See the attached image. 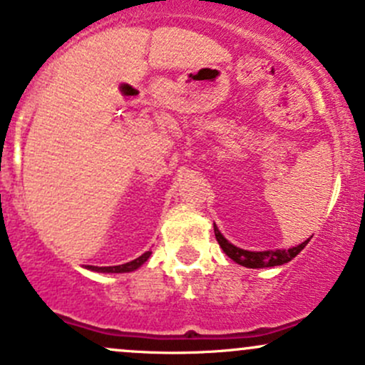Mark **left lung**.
<instances>
[{
    "label": "left lung",
    "instance_id": "1",
    "mask_svg": "<svg viewBox=\"0 0 365 365\" xmlns=\"http://www.w3.org/2000/svg\"><path fill=\"white\" fill-rule=\"evenodd\" d=\"M213 227H215V237H217L218 245H220L222 250L225 252V255L231 257L234 262L241 264V266H245V267H253V269H257V267L282 266V264L290 262V260H292L294 257L297 255V253L301 252L309 241V240H306L304 243L297 245V247H294V248H289V250L248 252V250H243V248L234 247L232 243H229V241L222 236L220 231L217 229V225H213Z\"/></svg>",
    "mask_w": 365,
    "mask_h": 365
}]
</instances>
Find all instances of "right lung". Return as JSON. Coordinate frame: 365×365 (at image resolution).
<instances>
[{"mask_svg": "<svg viewBox=\"0 0 365 365\" xmlns=\"http://www.w3.org/2000/svg\"><path fill=\"white\" fill-rule=\"evenodd\" d=\"M152 252H145L143 255H140L138 259L131 260V262H125V264H120V266H108V267H98V266H91L89 269L92 271H99V273H129V271H134L138 269V267L141 266V264H145L148 260V257H150Z\"/></svg>", "mask_w": 365, "mask_h": 365, "instance_id": "1", "label": "right lung"}]
</instances>
